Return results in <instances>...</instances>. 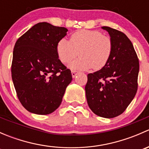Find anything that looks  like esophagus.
<instances>
[{
    "label": "esophagus",
    "instance_id": "34e87169",
    "mask_svg": "<svg viewBox=\"0 0 149 149\" xmlns=\"http://www.w3.org/2000/svg\"><path fill=\"white\" fill-rule=\"evenodd\" d=\"M71 74H72V76H73V78H74L75 76L78 74V71H76V70H71Z\"/></svg>",
    "mask_w": 149,
    "mask_h": 149
}]
</instances>
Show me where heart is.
Returning <instances> with one entry per match:
<instances>
[{
	"instance_id": "heart-1",
	"label": "heart",
	"mask_w": 149,
	"mask_h": 149,
	"mask_svg": "<svg viewBox=\"0 0 149 149\" xmlns=\"http://www.w3.org/2000/svg\"><path fill=\"white\" fill-rule=\"evenodd\" d=\"M112 49L110 37L97 30L76 31L70 36V41L62 39L56 47L58 59L63 63H68L79 54L80 57L70 67L81 70L102 68L110 59Z\"/></svg>"
}]
</instances>
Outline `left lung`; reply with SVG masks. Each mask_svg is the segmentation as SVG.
Returning a JSON list of instances; mask_svg holds the SVG:
<instances>
[{"label": "left lung", "instance_id": "obj_1", "mask_svg": "<svg viewBox=\"0 0 149 149\" xmlns=\"http://www.w3.org/2000/svg\"><path fill=\"white\" fill-rule=\"evenodd\" d=\"M108 31L113 49L106 65L88 73L86 97L94 114L105 118L121 115L136 96L139 61L131 41L120 31L102 26Z\"/></svg>", "mask_w": 149, "mask_h": 149}]
</instances>
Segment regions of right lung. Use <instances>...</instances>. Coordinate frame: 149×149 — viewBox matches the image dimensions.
I'll use <instances>...</instances> for the list:
<instances>
[{
    "label": "right lung",
    "mask_w": 149,
    "mask_h": 149,
    "mask_svg": "<svg viewBox=\"0 0 149 149\" xmlns=\"http://www.w3.org/2000/svg\"><path fill=\"white\" fill-rule=\"evenodd\" d=\"M68 29L40 22L15 44L11 77L18 99L29 112L52 113L61 105L71 71L58 59L56 47Z\"/></svg>",
    "instance_id": "obj_1"
}]
</instances>
